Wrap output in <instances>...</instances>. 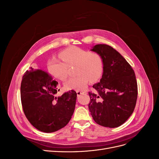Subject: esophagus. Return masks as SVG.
I'll use <instances>...</instances> for the list:
<instances>
[{
  "label": "esophagus",
  "instance_id": "obj_1",
  "mask_svg": "<svg viewBox=\"0 0 159 159\" xmlns=\"http://www.w3.org/2000/svg\"><path fill=\"white\" fill-rule=\"evenodd\" d=\"M76 93H77V95H80L81 94L84 93L85 92H84V91H77Z\"/></svg>",
  "mask_w": 159,
  "mask_h": 159
}]
</instances>
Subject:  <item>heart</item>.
Returning a JSON list of instances; mask_svg holds the SVG:
<instances>
[{"mask_svg":"<svg viewBox=\"0 0 159 159\" xmlns=\"http://www.w3.org/2000/svg\"><path fill=\"white\" fill-rule=\"evenodd\" d=\"M59 56L63 61L53 57L48 62V70L56 78L64 80L68 77V67L75 66V74L78 75L64 83L67 89L82 91L90 80L97 81L103 74V61L98 53L73 46L61 52Z\"/></svg>","mask_w":159,"mask_h":159,"instance_id":"b5f03b06","label":"heart"}]
</instances>
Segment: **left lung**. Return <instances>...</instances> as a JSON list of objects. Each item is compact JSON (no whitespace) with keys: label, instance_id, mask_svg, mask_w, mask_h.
Segmentation results:
<instances>
[{"label":"left lung","instance_id":"left-lung-1","mask_svg":"<svg viewBox=\"0 0 159 159\" xmlns=\"http://www.w3.org/2000/svg\"><path fill=\"white\" fill-rule=\"evenodd\" d=\"M91 51L103 61L100 82L89 92V112L99 125L115 128L121 125L133 113L137 99L135 74L126 60L111 46L97 44Z\"/></svg>","mask_w":159,"mask_h":159}]
</instances>
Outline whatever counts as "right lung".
Returning <instances> with one entry per match:
<instances>
[{"mask_svg": "<svg viewBox=\"0 0 159 159\" xmlns=\"http://www.w3.org/2000/svg\"><path fill=\"white\" fill-rule=\"evenodd\" d=\"M57 84V81L42 70L30 68L22 77L20 95L24 113L32 125L40 131H58L69 123L74 112L76 92L71 90L56 97Z\"/></svg>", "mask_w": 159, "mask_h": 159, "instance_id": "obj_1", "label": "right lung"}]
</instances>
